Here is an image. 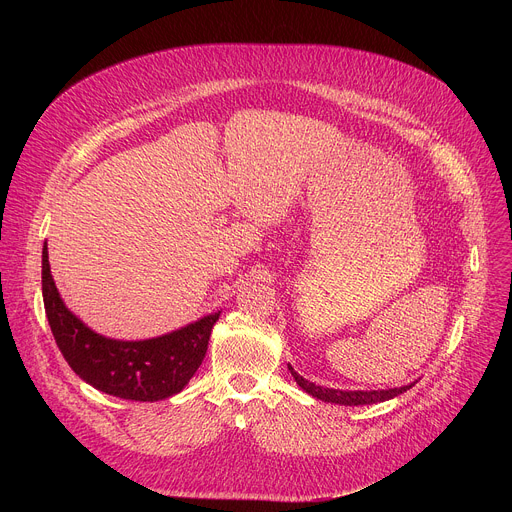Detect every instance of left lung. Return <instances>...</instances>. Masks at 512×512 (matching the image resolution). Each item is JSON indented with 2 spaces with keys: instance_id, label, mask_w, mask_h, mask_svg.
Returning a JSON list of instances; mask_svg holds the SVG:
<instances>
[{
  "instance_id": "8db88e82",
  "label": "left lung",
  "mask_w": 512,
  "mask_h": 512,
  "mask_svg": "<svg viewBox=\"0 0 512 512\" xmlns=\"http://www.w3.org/2000/svg\"><path fill=\"white\" fill-rule=\"evenodd\" d=\"M291 375H294L296 383L306 391L310 393L312 397L316 399H322V401H328V403H338V405H373V403H383L387 399H393L401 393H405L407 389L413 387L411 385H403L399 389H383V391H340V389H324L320 385H314L310 381H306L304 377H300L294 369L289 367Z\"/></svg>"
}]
</instances>
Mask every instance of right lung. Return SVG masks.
Masks as SVG:
<instances>
[{
	"label": "right lung",
	"instance_id": "obj_1",
	"mask_svg": "<svg viewBox=\"0 0 512 512\" xmlns=\"http://www.w3.org/2000/svg\"><path fill=\"white\" fill-rule=\"evenodd\" d=\"M42 296L52 336L83 381L95 389L131 401H160L184 389L202 364L208 338L221 312L160 336L139 342H121L95 334L62 304L42 249Z\"/></svg>",
	"mask_w": 512,
	"mask_h": 512
}]
</instances>
